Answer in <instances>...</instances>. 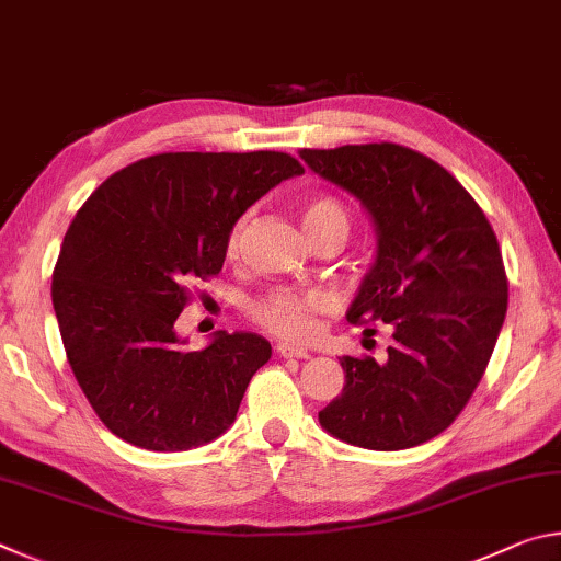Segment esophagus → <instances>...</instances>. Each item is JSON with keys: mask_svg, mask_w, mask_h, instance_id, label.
Instances as JSON below:
<instances>
[{"mask_svg": "<svg viewBox=\"0 0 561 561\" xmlns=\"http://www.w3.org/2000/svg\"><path fill=\"white\" fill-rule=\"evenodd\" d=\"M277 354L282 358H307L309 351L301 346H294V344H277Z\"/></svg>", "mask_w": 561, "mask_h": 561, "instance_id": "34e87169", "label": "esophagus"}]
</instances>
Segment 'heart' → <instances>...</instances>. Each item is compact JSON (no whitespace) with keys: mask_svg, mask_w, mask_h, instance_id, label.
<instances>
[{"mask_svg":"<svg viewBox=\"0 0 561 561\" xmlns=\"http://www.w3.org/2000/svg\"><path fill=\"white\" fill-rule=\"evenodd\" d=\"M301 225L309 237H317L327 230L348 232V210L334 195H309L299 203ZM247 230V217H240L227 234L225 252L234 257L240 252ZM327 309V297L319 291L299 289H270L262 297L252 299L247 314L260 329L274 336L301 341L314 334L317 317Z\"/></svg>","mask_w":561,"mask_h":561,"instance_id":"heart-1","label":"heart"}]
</instances>
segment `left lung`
I'll use <instances>...</instances> for the list:
<instances>
[{
  "label": "left lung",
  "mask_w": 561,
  "mask_h": 561,
  "mask_svg": "<svg viewBox=\"0 0 561 561\" xmlns=\"http://www.w3.org/2000/svg\"><path fill=\"white\" fill-rule=\"evenodd\" d=\"M299 156L374 217L376 260L346 319L393 334L383 360L341 358L344 391L319 423L358 448H413L460 415L497 344L507 274L495 230L468 190L417 150L366 144Z\"/></svg>",
  "instance_id": "left-lung-1"
}]
</instances>
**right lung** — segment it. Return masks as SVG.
<instances>
[{
	"label": "right lung",
	"instance_id": "right-lung-1",
	"mask_svg": "<svg viewBox=\"0 0 561 561\" xmlns=\"http://www.w3.org/2000/svg\"><path fill=\"white\" fill-rule=\"evenodd\" d=\"M301 173L277 150L158 153L103 180L76 213L51 301L76 381L121 440L190 450L234 423L270 341L220 331L203 351H185L175 321L193 284L220 274L247 207Z\"/></svg>",
	"mask_w": 561,
	"mask_h": 561
}]
</instances>
